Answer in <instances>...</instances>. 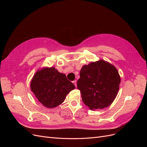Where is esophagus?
<instances>
[{
  "label": "esophagus",
  "mask_w": 147,
  "mask_h": 147,
  "mask_svg": "<svg viewBox=\"0 0 147 147\" xmlns=\"http://www.w3.org/2000/svg\"><path fill=\"white\" fill-rule=\"evenodd\" d=\"M73 84L74 85V86H75V87H77V84H76V80H74V81H73Z\"/></svg>",
  "instance_id": "obj_1"
}]
</instances>
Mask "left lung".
<instances>
[{
    "label": "left lung",
    "mask_w": 147,
    "mask_h": 147,
    "mask_svg": "<svg viewBox=\"0 0 147 147\" xmlns=\"http://www.w3.org/2000/svg\"><path fill=\"white\" fill-rule=\"evenodd\" d=\"M120 81L114 66L100 60L83 66L77 86L84 103L90 109H102L114 101Z\"/></svg>",
    "instance_id": "1"
}]
</instances>
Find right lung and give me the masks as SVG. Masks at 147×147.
<instances>
[{
    "label": "right lung",
    "mask_w": 147,
    "mask_h": 147,
    "mask_svg": "<svg viewBox=\"0 0 147 147\" xmlns=\"http://www.w3.org/2000/svg\"><path fill=\"white\" fill-rule=\"evenodd\" d=\"M30 88L45 107L54 108L64 101L75 86L65 74L59 73L54 67H47L36 72L31 80Z\"/></svg>",
    "instance_id": "obj_1"
}]
</instances>
